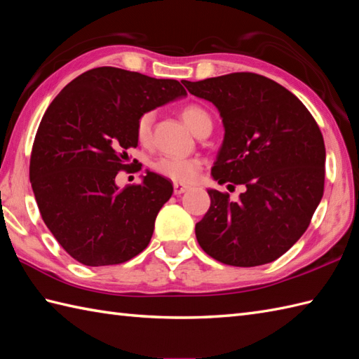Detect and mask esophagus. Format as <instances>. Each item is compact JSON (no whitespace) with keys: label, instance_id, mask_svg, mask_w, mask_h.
<instances>
[{"label":"esophagus","instance_id":"1","mask_svg":"<svg viewBox=\"0 0 359 359\" xmlns=\"http://www.w3.org/2000/svg\"><path fill=\"white\" fill-rule=\"evenodd\" d=\"M187 190H189V186L178 184V182H175V184H173V192H175V195H181V194L187 192Z\"/></svg>","mask_w":359,"mask_h":359}]
</instances>
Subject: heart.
<instances>
[{
  "label": "heart",
  "mask_w": 359,
  "mask_h": 359,
  "mask_svg": "<svg viewBox=\"0 0 359 359\" xmlns=\"http://www.w3.org/2000/svg\"><path fill=\"white\" fill-rule=\"evenodd\" d=\"M181 116L184 123L189 126V129L200 133L204 127L212 126V119L207 110L198 104H187L182 107ZM152 123L154 115L150 112L142 114L135 127L137 140L141 144H149L150 137H152ZM203 163L200 158H187V156H159L152 163V169L161 175L164 178H169L175 182H192L196 180L200 173Z\"/></svg>",
  "instance_id": "heart-1"
}]
</instances>
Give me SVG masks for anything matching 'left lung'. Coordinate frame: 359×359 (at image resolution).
<instances>
[{"instance_id": "1", "label": "left lung", "mask_w": 359, "mask_h": 359, "mask_svg": "<svg viewBox=\"0 0 359 359\" xmlns=\"http://www.w3.org/2000/svg\"><path fill=\"white\" fill-rule=\"evenodd\" d=\"M182 84L213 102L224 123L212 177L245 187L235 203L227 192L207 190L198 243L227 266L278 259L306 232L324 194L325 147L315 118L285 87L252 72Z\"/></svg>"}]
</instances>
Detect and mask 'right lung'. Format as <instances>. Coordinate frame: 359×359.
<instances>
[{
    "label": "right lung",
    "instance_id": "right-lung-1",
    "mask_svg": "<svg viewBox=\"0 0 359 359\" xmlns=\"http://www.w3.org/2000/svg\"><path fill=\"white\" fill-rule=\"evenodd\" d=\"M186 95L177 79L106 66L76 76L47 107L29 177L43 221L72 258L123 264L149 245L170 181L147 172L142 184L118 189L115 178L137 163L126 164L138 118Z\"/></svg>",
    "mask_w": 359,
    "mask_h": 359
}]
</instances>
